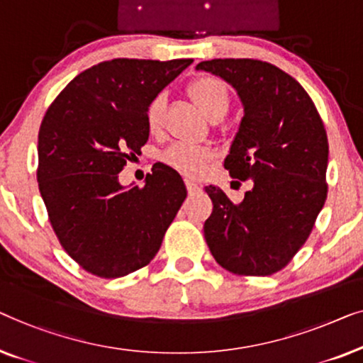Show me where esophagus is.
<instances>
[{
    "label": "esophagus",
    "mask_w": 363,
    "mask_h": 363,
    "mask_svg": "<svg viewBox=\"0 0 363 363\" xmlns=\"http://www.w3.org/2000/svg\"><path fill=\"white\" fill-rule=\"evenodd\" d=\"M186 187H187L189 196H194V194L201 191V187H199V184H196L194 181H186Z\"/></svg>",
    "instance_id": "34e87169"
}]
</instances>
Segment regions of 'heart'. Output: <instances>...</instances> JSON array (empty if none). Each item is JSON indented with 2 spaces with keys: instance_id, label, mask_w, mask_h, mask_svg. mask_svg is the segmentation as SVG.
Returning <instances> with one entry per match:
<instances>
[{
  "instance_id": "b5f03b06",
  "label": "heart",
  "mask_w": 363,
  "mask_h": 363,
  "mask_svg": "<svg viewBox=\"0 0 363 363\" xmlns=\"http://www.w3.org/2000/svg\"><path fill=\"white\" fill-rule=\"evenodd\" d=\"M187 94L194 100L203 115L211 120H220L225 116L230 106V91L222 79L216 75H199L189 82ZM166 95L160 94L146 106L145 121L151 135H157L164 125ZM162 162L179 174L197 179L206 174L213 160V152L203 146L192 145H172L169 150L162 152Z\"/></svg>"
}]
</instances>
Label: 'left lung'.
<instances>
[{
	"instance_id": "left-lung-1",
	"label": "left lung",
	"mask_w": 363,
	"mask_h": 363,
	"mask_svg": "<svg viewBox=\"0 0 363 363\" xmlns=\"http://www.w3.org/2000/svg\"><path fill=\"white\" fill-rule=\"evenodd\" d=\"M228 82L243 104V118L225 157V169L253 181L240 203L207 186L211 217L203 223L208 250L240 277L283 269L306 243L328 197L329 143L314 101L298 80L255 59L197 64Z\"/></svg>"
}]
</instances>
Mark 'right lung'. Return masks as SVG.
<instances>
[{
    "label": "right lung",
    "mask_w": 363,
    "mask_h": 363,
    "mask_svg": "<svg viewBox=\"0 0 363 363\" xmlns=\"http://www.w3.org/2000/svg\"><path fill=\"white\" fill-rule=\"evenodd\" d=\"M192 59H113L84 70L45 111L38 182L69 257L100 278L146 267L187 197L182 177L152 166L143 187L118 182L150 136L146 106Z\"/></svg>",
    "instance_id": "obj_1"
}]
</instances>
